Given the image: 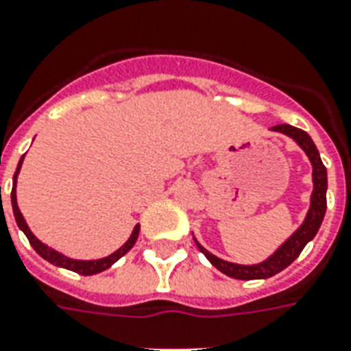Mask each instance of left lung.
<instances>
[{
	"mask_svg": "<svg viewBox=\"0 0 351 351\" xmlns=\"http://www.w3.org/2000/svg\"><path fill=\"white\" fill-rule=\"evenodd\" d=\"M271 131H278V133L291 136L306 152L308 159L312 161L313 192L312 197H310V209H308V215H306L304 222L300 224V228L296 230L295 234L291 235L285 243L281 245L269 258H266L261 264L245 266V264H234V262L222 261V258H218L215 254H210L205 247H201L195 241V245L199 247V251L207 256V261L215 268L220 269L222 274H226V276L234 279H243V281H249V279H268L271 276L279 274L281 269H285L289 264H293L298 258V254L302 252L306 243L312 241L313 237H315L321 222H323V217H325V210H327V169L323 165V161L319 158V152H317L315 144L310 138V134L302 131V129H296L293 125L287 123L276 125V127H271Z\"/></svg>",
	"mask_w": 351,
	"mask_h": 351,
	"instance_id": "left-lung-1",
	"label": "left lung"
}]
</instances>
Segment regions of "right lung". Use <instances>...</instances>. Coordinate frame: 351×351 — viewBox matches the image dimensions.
<instances>
[{
	"instance_id": "obj_1",
	"label": "right lung",
	"mask_w": 351,
	"mask_h": 351,
	"mask_svg": "<svg viewBox=\"0 0 351 351\" xmlns=\"http://www.w3.org/2000/svg\"><path fill=\"white\" fill-rule=\"evenodd\" d=\"M22 159H24V156H22L21 161H19V167H16V173H14L13 176L11 203H13V213H14V220H16V224H19V228L24 232V235L28 237L30 245L36 249V252H38L41 258H45V261L51 262V264H55V266H58V268L72 269V271H75V274H82V276H93V274H100V271L108 269L112 264H114V262L119 261L123 254H127V252L133 249V245L136 243V239H138V232H141V226H138V224L134 226L133 234H131V237L127 239V243L121 245V247H119L116 252H112L110 256H106V258H99V261H75V258H68V256L60 254V252H56L55 249H51V247H47L45 243H41L38 237L30 232V228H28L26 220H24V217H22L21 209H19V203H16V176H19V171H21Z\"/></svg>"
}]
</instances>
